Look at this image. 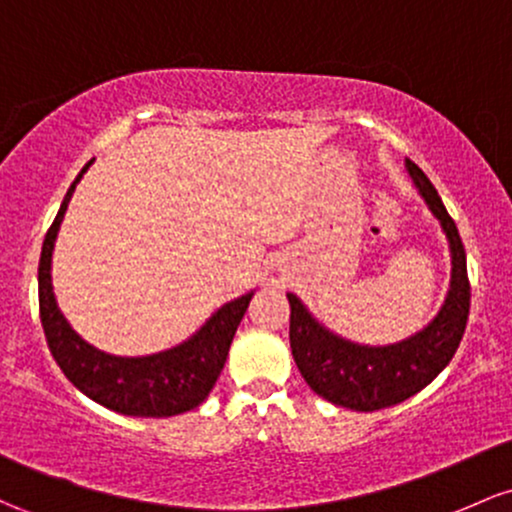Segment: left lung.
<instances>
[{
  "mask_svg": "<svg viewBox=\"0 0 512 512\" xmlns=\"http://www.w3.org/2000/svg\"><path fill=\"white\" fill-rule=\"evenodd\" d=\"M406 170L425 204L442 223L452 250L449 294L428 328L396 345H357L325 330L294 294H286L291 306V355L301 376L325 401L352 411L372 413L396 406L425 389L454 357L469 320L471 286L459 230L425 172L413 160H406Z\"/></svg>",
  "mask_w": 512,
  "mask_h": 512,
  "instance_id": "left-lung-1",
  "label": "left lung"
}]
</instances>
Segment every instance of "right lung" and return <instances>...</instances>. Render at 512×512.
<instances>
[{"mask_svg": "<svg viewBox=\"0 0 512 512\" xmlns=\"http://www.w3.org/2000/svg\"><path fill=\"white\" fill-rule=\"evenodd\" d=\"M89 165H84L72 187L67 189L58 216L43 240L41 262H38V306H41V323L50 355L84 396L116 413L138 415V418H170V415L192 411L199 403H204L216 384L226 364L235 330L255 291L221 306L206 320L199 333L157 355L116 357L84 342L70 328L55 303L53 284H50V260H53L55 238H58L67 204Z\"/></svg>", "mask_w": 512, "mask_h": 512, "instance_id": "add662e5", "label": "right lung"}]
</instances>
